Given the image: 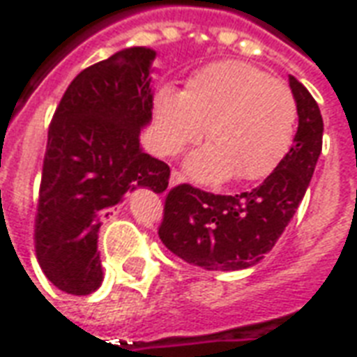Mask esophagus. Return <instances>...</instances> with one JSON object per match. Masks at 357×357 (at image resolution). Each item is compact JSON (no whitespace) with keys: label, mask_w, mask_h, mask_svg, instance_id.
I'll return each mask as SVG.
<instances>
[{"label":"esophagus","mask_w":357,"mask_h":357,"mask_svg":"<svg viewBox=\"0 0 357 357\" xmlns=\"http://www.w3.org/2000/svg\"><path fill=\"white\" fill-rule=\"evenodd\" d=\"M183 181V176L179 174V172L172 170V176H170V187L178 185V183H181Z\"/></svg>","instance_id":"34e87169"}]
</instances>
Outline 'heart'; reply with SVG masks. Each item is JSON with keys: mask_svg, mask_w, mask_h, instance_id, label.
I'll list each match as a JSON object with an SVG mask.
<instances>
[{"mask_svg": "<svg viewBox=\"0 0 357 357\" xmlns=\"http://www.w3.org/2000/svg\"><path fill=\"white\" fill-rule=\"evenodd\" d=\"M187 158L189 176L220 183L235 176L250 183L268 178L289 153L296 101L283 82L241 61H220L189 78L183 91L162 88L155 97L153 141L164 156L181 153L204 135Z\"/></svg>", "mask_w": 357, "mask_h": 357, "instance_id": "heart-1", "label": "heart"}]
</instances>
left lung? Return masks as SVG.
<instances>
[{
  "instance_id": "8db88e82",
  "label": "left lung",
  "mask_w": 357,
  "mask_h": 357,
  "mask_svg": "<svg viewBox=\"0 0 357 357\" xmlns=\"http://www.w3.org/2000/svg\"><path fill=\"white\" fill-rule=\"evenodd\" d=\"M298 130L281 164L262 185L241 195H214L189 183L166 195L158 237L187 264L216 271L255 266L275 247L304 199L321 155L323 118L315 99L289 76Z\"/></svg>"
}]
</instances>
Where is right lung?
I'll return each mask as SVG.
<instances>
[{
  "instance_id": "right-lung-1",
  "label": "right lung",
  "mask_w": 357,
  "mask_h": 357,
  "mask_svg": "<svg viewBox=\"0 0 357 357\" xmlns=\"http://www.w3.org/2000/svg\"><path fill=\"white\" fill-rule=\"evenodd\" d=\"M156 53L130 47L82 70L51 120L36 214V256L61 291L91 294L102 281L97 237L128 191L162 193L170 166L139 147L153 118Z\"/></svg>"
}]
</instances>
